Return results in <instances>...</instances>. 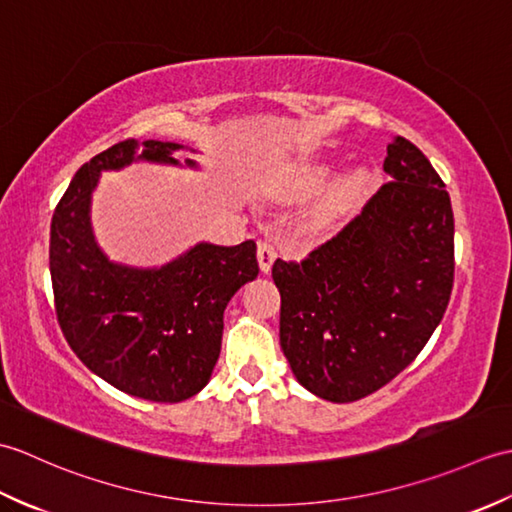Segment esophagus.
Instances as JSON below:
<instances>
[{
    "mask_svg": "<svg viewBox=\"0 0 512 512\" xmlns=\"http://www.w3.org/2000/svg\"><path fill=\"white\" fill-rule=\"evenodd\" d=\"M277 259V248L270 244V242H259L257 244V262L259 268H262V273H270V268H273V262Z\"/></svg>",
    "mask_w": 512,
    "mask_h": 512,
    "instance_id": "34e87169",
    "label": "esophagus"
}]
</instances>
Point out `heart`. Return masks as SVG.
Listing matches in <instances>:
<instances>
[{
    "label": "heart",
    "instance_id": "1",
    "mask_svg": "<svg viewBox=\"0 0 512 512\" xmlns=\"http://www.w3.org/2000/svg\"><path fill=\"white\" fill-rule=\"evenodd\" d=\"M330 176V167H314L308 169L292 184V198H306V195L317 191L325 178ZM369 184V173L365 169H352L350 173L332 184V189L323 195L321 202L314 206L310 213V228L312 231H328L334 224H339L343 217L350 213L354 206L361 202L363 193Z\"/></svg>",
    "mask_w": 512,
    "mask_h": 512
}]
</instances>
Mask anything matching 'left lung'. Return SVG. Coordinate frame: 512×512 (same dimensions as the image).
<instances>
[{"mask_svg":"<svg viewBox=\"0 0 512 512\" xmlns=\"http://www.w3.org/2000/svg\"><path fill=\"white\" fill-rule=\"evenodd\" d=\"M383 184L303 262L273 264L279 343L314 396L354 402L396 378L431 339L453 288V209L422 151L396 136Z\"/></svg>","mask_w":512,"mask_h":512,"instance_id":"left-lung-1","label":"left lung"}]
</instances>
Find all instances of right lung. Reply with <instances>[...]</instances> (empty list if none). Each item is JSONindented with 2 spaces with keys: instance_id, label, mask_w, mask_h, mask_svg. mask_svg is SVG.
I'll return each mask as SVG.
<instances>
[{
  "instance_id": "right-lung-1",
  "label": "right lung",
  "mask_w": 512,
  "mask_h": 512,
  "mask_svg": "<svg viewBox=\"0 0 512 512\" xmlns=\"http://www.w3.org/2000/svg\"><path fill=\"white\" fill-rule=\"evenodd\" d=\"M178 143L129 138L76 171L50 224L54 310L81 363L129 396L180 402L209 383L222 347L224 310L259 273L253 239L195 244L160 268L107 259L90 224L101 171L136 160L178 165ZM195 167L193 160H184Z\"/></svg>"
}]
</instances>
